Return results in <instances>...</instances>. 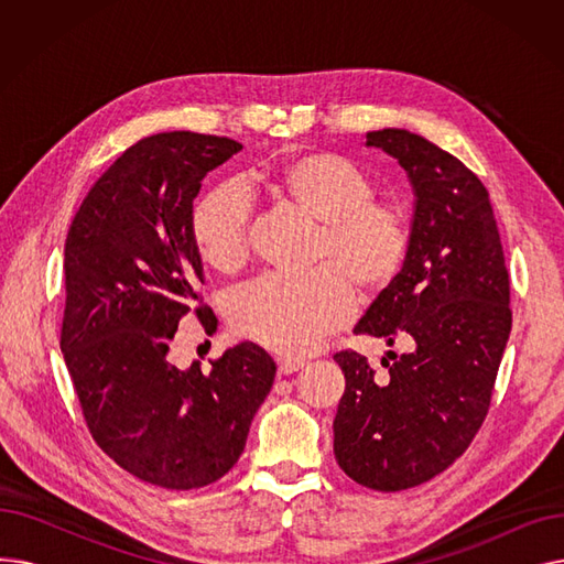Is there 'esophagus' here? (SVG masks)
<instances>
[{"label":"esophagus","instance_id":"1","mask_svg":"<svg viewBox=\"0 0 564 564\" xmlns=\"http://www.w3.org/2000/svg\"><path fill=\"white\" fill-rule=\"evenodd\" d=\"M276 368H279V375H292L304 368V361L300 359H276Z\"/></svg>","mask_w":564,"mask_h":564}]
</instances>
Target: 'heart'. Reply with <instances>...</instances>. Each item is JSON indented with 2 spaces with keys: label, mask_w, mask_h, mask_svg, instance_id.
<instances>
[{
  "label": "heart",
  "mask_w": 564,
  "mask_h": 564,
  "mask_svg": "<svg viewBox=\"0 0 564 564\" xmlns=\"http://www.w3.org/2000/svg\"><path fill=\"white\" fill-rule=\"evenodd\" d=\"M279 203L315 221L304 274H267L237 290L228 319L237 336L288 357H302L340 329L351 313V290L379 297L402 274L413 245L409 207L379 200L372 177L351 160L313 151L262 171ZM251 205L221 185L192 215V242L200 260L232 274L249 258Z\"/></svg>",
  "instance_id": "b5f03b06"
}]
</instances>
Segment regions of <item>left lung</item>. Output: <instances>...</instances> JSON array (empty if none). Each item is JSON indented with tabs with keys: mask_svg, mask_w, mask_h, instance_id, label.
Returning a JSON list of instances; mask_svg holds the SVG:
<instances>
[{
	"mask_svg": "<svg viewBox=\"0 0 564 564\" xmlns=\"http://www.w3.org/2000/svg\"><path fill=\"white\" fill-rule=\"evenodd\" d=\"M366 139L409 173L416 213L400 279L354 334L400 343L404 354L381 359V379L359 351L334 354L345 372L334 453L354 482L402 491L446 470L482 427L512 329L510 276L476 173L409 130Z\"/></svg>",
	"mask_w": 564,
	"mask_h": 564,
	"instance_id": "1",
	"label": "left lung"
}]
</instances>
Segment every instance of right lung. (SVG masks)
<instances>
[{
  "label": "right lung",
  "mask_w": 564,
  "mask_h": 564,
  "mask_svg": "<svg viewBox=\"0 0 564 564\" xmlns=\"http://www.w3.org/2000/svg\"><path fill=\"white\" fill-rule=\"evenodd\" d=\"M240 151L215 134L145 137L98 177L66 237L62 351L82 416L102 453L164 489L226 476L276 375L253 343L226 349L207 372L169 359L187 313L215 332L192 213L203 177Z\"/></svg>",
  "instance_id": "obj_1"
}]
</instances>
